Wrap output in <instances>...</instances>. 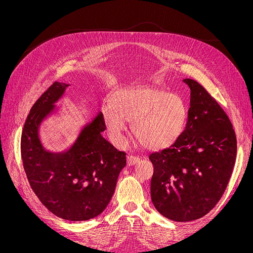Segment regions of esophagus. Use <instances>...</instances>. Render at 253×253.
Wrapping results in <instances>:
<instances>
[{
  "label": "esophagus",
  "instance_id": "esophagus-1",
  "mask_svg": "<svg viewBox=\"0 0 253 253\" xmlns=\"http://www.w3.org/2000/svg\"><path fill=\"white\" fill-rule=\"evenodd\" d=\"M140 158L137 157V156H133V155H128L126 157V163H127V166H134L136 164L139 163Z\"/></svg>",
  "mask_w": 253,
  "mask_h": 253
}]
</instances>
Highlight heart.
<instances>
[{
    "label": "heart",
    "instance_id": "b5f03b06",
    "mask_svg": "<svg viewBox=\"0 0 253 253\" xmlns=\"http://www.w3.org/2000/svg\"><path fill=\"white\" fill-rule=\"evenodd\" d=\"M187 118V105L179 96L153 86L121 88L112 104L102 108L106 133L116 147L124 145L127 122L132 121V132L144 148H169L180 137Z\"/></svg>",
    "mask_w": 253,
    "mask_h": 253
}]
</instances>
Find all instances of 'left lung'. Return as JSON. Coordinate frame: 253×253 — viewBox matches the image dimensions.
Returning <instances> with one entry per match:
<instances>
[{"label":"left lung","mask_w":253,"mask_h":253,"mask_svg":"<svg viewBox=\"0 0 253 253\" xmlns=\"http://www.w3.org/2000/svg\"><path fill=\"white\" fill-rule=\"evenodd\" d=\"M190 87L186 127L173 145L152 153L151 198L156 210L174 221H191L210 212L224 194L236 156L230 120L200 83Z\"/></svg>","instance_id":"left-lung-1"}]
</instances>
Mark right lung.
<instances>
[{"label":"right lung","instance_id":"obj_1","mask_svg":"<svg viewBox=\"0 0 253 253\" xmlns=\"http://www.w3.org/2000/svg\"><path fill=\"white\" fill-rule=\"evenodd\" d=\"M70 85L55 82L33 105L23 127L21 155L29 185L41 203L58 217L81 221L108 207L126 158L101 135L105 129L101 112L83 126L68 149L51 152L43 147L40 126L57 111L55 104Z\"/></svg>","mask_w":253,"mask_h":253}]
</instances>
